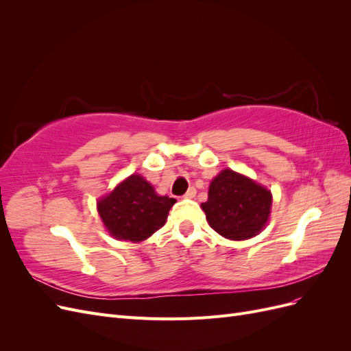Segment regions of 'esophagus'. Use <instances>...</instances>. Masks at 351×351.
Here are the masks:
<instances>
[{"mask_svg":"<svg viewBox=\"0 0 351 351\" xmlns=\"http://www.w3.org/2000/svg\"><path fill=\"white\" fill-rule=\"evenodd\" d=\"M195 196H196V189L195 187H190L187 192H186V195H184L186 199H193Z\"/></svg>","mask_w":351,"mask_h":351,"instance_id":"34e87169","label":"esophagus"}]
</instances>
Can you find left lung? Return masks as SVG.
<instances>
[{"label":"left lung","instance_id":"8db88e82","mask_svg":"<svg viewBox=\"0 0 351 351\" xmlns=\"http://www.w3.org/2000/svg\"><path fill=\"white\" fill-rule=\"evenodd\" d=\"M271 205L272 195L267 187L227 168L212 180L208 200L200 206L218 234L246 240L267 226Z\"/></svg>","mask_w":351,"mask_h":351}]
</instances>
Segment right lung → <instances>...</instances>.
<instances>
[{
	"label": "right lung",
	"mask_w": 351,
	"mask_h": 351,
	"mask_svg": "<svg viewBox=\"0 0 351 351\" xmlns=\"http://www.w3.org/2000/svg\"><path fill=\"white\" fill-rule=\"evenodd\" d=\"M176 199L156 195L151 183L133 174L98 202L99 217L119 240L143 241L161 228Z\"/></svg>",
	"instance_id": "1"
}]
</instances>
